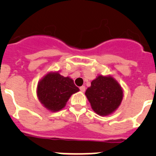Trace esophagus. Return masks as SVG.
I'll list each match as a JSON object with an SVG mask.
<instances>
[{
  "label": "esophagus",
  "mask_w": 156,
  "mask_h": 156,
  "mask_svg": "<svg viewBox=\"0 0 156 156\" xmlns=\"http://www.w3.org/2000/svg\"><path fill=\"white\" fill-rule=\"evenodd\" d=\"M80 90H81V92L84 93V91H85V87H84V86H81V87H80Z\"/></svg>",
  "instance_id": "34e87169"
}]
</instances>
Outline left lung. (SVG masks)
Returning a JSON list of instances; mask_svg holds the SVG:
<instances>
[{
	"mask_svg": "<svg viewBox=\"0 0 156 156\" xmlns=\"http://www.w3.org/2000/svg\"><path fill=\"white\" fill-rule=\"evenodd\" d=\"M85 95L93 110L100 115L106 116L112 114L120 106L123 90L112 77L99 75L92 81Z\"/></svg>",
	"mask_w": 156,
	"mask_h": 156,
	"instance_id": "8db88e82",
	"label": "left lung"
}]
</instances>
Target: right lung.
Masks as SVG:
<instances>
[{
    "label": "right lung",
    "mask_w": 156,
    "mask_h": 156,
    "mask_svg": "<svg viewBox=\"0 0 156 156\" xmlns=\"http://www.w3.org/2000/svg\"><path fill=\"white\" fill-rule=\"evenodd\" d=\"M78 90L79 88L70 78L62 76L58 72H50L39 81L37 94L45 108L57 112L62 109L69 97Z\"/></svg>",
    "instance_id": "add662e5"
}]
</instances>
